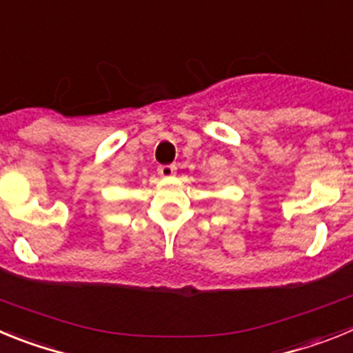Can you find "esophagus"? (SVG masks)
I'll return each mask as SVG.
<instances>
[{
  "mask_svg": "<svg viewBox=\"0 0 353 353\" xmlns=\"http://www.w3.org/2000/svg\"><path fill=\"white\" fill-rule=\"evenodd\" d=\"M157 171L162 179H171V176L174 174V171H176V168H174L173 164H166V166H159Z\"/></svg>",
  "mask_w": 353,
  "mask_h": 353,
  "instance_id": "obj_1",
  "label": "esophagus"
}]
</instances>
